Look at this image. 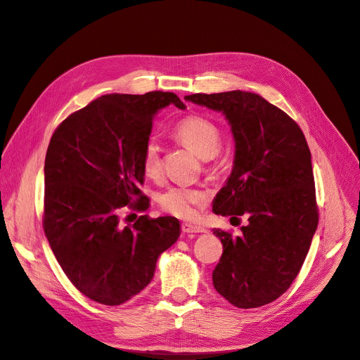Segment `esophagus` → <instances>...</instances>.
I'll return each instance as SVG.
<instances>
[{
	"label": "esophagus",
	"instance_id": "34e87169",
	"mask_svg": "<svg viewBox=\"0 0 360 360\" xmlns=\"http://www.w3.org/2000/svg\"><path fill=\"white\" fill-rule=\"evenodd\" d=\"M184 233H205L206 229L200 227V226H195V224H191V223H182L181 226Z\"/></svg>",
	"mask_w": 360,
	"mask_h": 360
}]
</instances>
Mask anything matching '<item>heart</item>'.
Segmentation results:
<instances>
[{
	"label": "heart",
	"mask_w": 360,
	"mask_h": 360,
	"mask_svg": "<svg viewBox=\"0 0 360 360\" xmlns=\"http://www.w3.org/2000/svg\"><path fill=\"white\" fill-rule=\"evenodd\" d=\"M172 136L181 145L202 157L207 172L217 169L223 133L215 121L199 113H188L173 125ZM141 166L149 178H157L163 169L161 148L154 137L146 139L142 146ZM205 202L206 194L202 190L188 187H170L158 199L161 210L179 218H193L195 215V207L205 205Z\"/></svg>",
	"instance_id": "heart-1"
}]
</instances>
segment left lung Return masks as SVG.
<instances>
[{
  "label": "left lung",
  "mask_w": 360,
  "mask_h": 360,
  "mask_svg": "<svg viewBox=\"0 0 360 360\" xmlns=\"http://www.w3.org/2000/svg\"><path fill=\"white\" fill-rule=\"evenodd\" d=\"M185 98L229 120L236 142L235 166L212 211L248 218L240 236L214 230L223 243L214 287L238 308L271 304L295 281L319 224L307 139L295 120L254 92Z\"/></svg>",
  "instance_id": "8db88e82"
}]
</instances>
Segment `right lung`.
Returning <instances> with one entry per match:
<instances>
[{
  "mask_svg": "<svg viewBox=\"0 0 360 360\" xmlns=\"http://www.w3.org/2000/svg\"><path fill=\"white\" fill-rule=\"evenodd\" d=\"M170 103L185 108L173 92L103 96L68 115L51 137L44 235L68 280L98 304L121 305L141 293L160 254L179 238L175 217L121 224L127 211L149 207L141 150L154 115Z\"/></svg>",
  "mask_w": 360,
  "mask_h": 360,
  "instance_id": "obj_1",
  "label": "right lung"
}]
</instances>
